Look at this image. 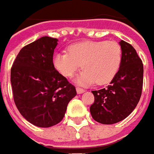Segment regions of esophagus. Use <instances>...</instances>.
Returning <instances> with one entry per match:
<instances>
[{
    "instance_id": "obj_1",
    "label": "esophagus",
    "mask_w": 154,
    "mask_h": 154,
    "mask_svg": "<svg viewBox=\"0 0 154 154\" xmlns=\"http://www.w3.org/2000/svg\"><path fill=\"white\" fill-rule=\"evenodd\" d=\"M77 93L78 94H82V93H84V90L82 89V88H77Z\"/></svg>"
}]
</instances>
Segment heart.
Wrapping results in <instances>:
<instances>
[{
  "label": "heart",
  "mask_w": 154,
  "mask_h": 154,
  "mask_svg": "<svg viewBox=\"0 0 154 154\" xmlns=\"http://www.w3.org/2000/svg\"><path fill=\"white\" fill-rule=\"evenodd\" d=\"M122 60V50L116 41H82L73 44L67 53H56L55 68L64 77H72L83 69L76 82L82 86L108 84L116 76Z\"/></svg>",
  "instance_id": "1"
}]
</instances>
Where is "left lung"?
Listing matches in <instances>:
<instances>
[{
	"label": "left lung",
	"mask_w": 154,
	"mask_h": 154,
	"mask_svg": "<svg viewBox=\"0 0 154 154\" xmlns=\"http://www.w3.org/2000/svg\"><path fill=\"white\" fill-rule=\"evenodd\" d=\"M122 60L116 76L106 88L92 91L94 103L90 106L94 120L111 125L123 121L138 103L143 82V65L137 51L124 40L119 42Z\"/></svg>",
	"instance_id": "8db88e82"
}]
</instances>
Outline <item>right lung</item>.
<instances>
[{"mask_svg": "<svg viewBox=\"0 0 154 154\" xmlns=\"http://www.w3.org/2000/svg\"><path fill=\"white\" fill-rule=\"evenodd\" d=\"M58 39L45 36L24 46L11 70L13 99L21 115L38 127L63 119L76 88L55 70L53 55Z\"/></svg>", "mask_w": 154, "mask_h": 154, "instance_id": "1", "label": "right lung"}]
</instances>
